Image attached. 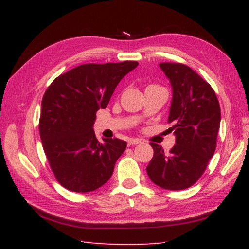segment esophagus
Here are the masks:
<instances>
[{
    "label": "esophagus",
    "mask_w": 249,
    "mask_h": 249,
    "mask_svg": "<svg viewBox=\"0 0 249 249\" xmlns=\"http://www.w3.org/2000/svg\"><path fill=\"white\" fill-rule=\"evenodd\" d=\"M128 146H133V145H137V144H141V141L137 140V138H130L127 142Z\"/></svg>",
    "instance_id": "esophagus-1"
}]
</instances>
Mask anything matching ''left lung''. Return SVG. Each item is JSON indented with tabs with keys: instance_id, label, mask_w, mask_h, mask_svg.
I'll return each mask as SVG.
<instances>
[{
	"instance_id": "1",
	"label": "left lung",
	"mask_w": 249,
	"mask_h": 249,
	"mask_svg": "<svg viewBox=\"0 0 249 249\" xmlns=\"http://www.w3.org/2000/svg\"><path fill=\"white\" fill-rule=\"evenodd\" d=\"M169 78L174 95L168 130L176 135V145L163 153L150 142L154 156L146 170L149 179L167 190L190 188L203 175L216 148L221 108L212 87L190 67L179 62L159 65Z\"/></svg>"
}]
</instances>
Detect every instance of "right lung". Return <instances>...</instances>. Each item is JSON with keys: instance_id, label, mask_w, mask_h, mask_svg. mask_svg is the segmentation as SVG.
I'll use <instances>...</instances> for the list:
<instances>
[{"instance_id": "right-lung-1", "label": "right lung", "mask_w": 249, "mask_h": 249, "mask_svg": "<svg viewBox=\"0 0 249 249\" xmlns=\"http://www.w3.org/2000/svg\"><path fill=\"white\" fill-rule=\"evenodd\" d=\"M137 61L86 64L67 71L46 90L39 134L50 169L62 187L90 192L107 182L125 141L105 138L101 144L93 124L96 112L107 107L119 82Z\"/></svg>"}]
</instances>
